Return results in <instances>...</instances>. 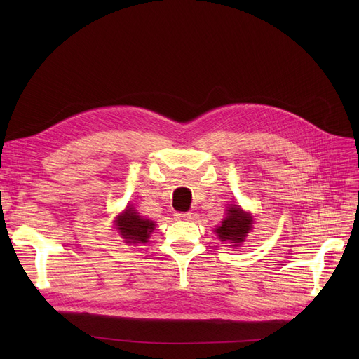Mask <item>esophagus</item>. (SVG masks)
<instances>
[{
    "label": "esophagus",
    "mask_w": 359,
    "mask_h": 359,
    "mask_svg": "<svg viewBox=\"0 0 359 359\" xmlns=\"http://www.w3.org/2000/svg\"><path fill=\"white\" fill-rule=\"evenodd\" d=\"M191 212H176L175 214V218L176 219H179V221H187V219H191Z\"/></svg>",
    "instance_id": "obj_1"
}]
</instances>
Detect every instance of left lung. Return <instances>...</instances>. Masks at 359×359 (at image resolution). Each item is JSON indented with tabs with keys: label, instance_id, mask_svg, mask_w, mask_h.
I'll return each instance as SVG.
<instances>
[{
	"label": "left lung",
	"instance_id": "8db88e82",
	"mask_svg": "<svg viewBox=\"0 0 359 359\" xmlns=\"http://www.w3.org/2000/svg\"><path fill=\"white\" fill-rule=\"evenodd\" d=\"M227 211V217L221 221V225L215 231L222 241H231L237 246L250 231L253 219L249 214L243 212L238 205H233Z\"/></svg>",
	"mask_w": 359,
	"mask_h": 359
}]
</instances>
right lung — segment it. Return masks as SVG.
<instances>
[{
  "label": "right lung",
  "instance_id": "add662e5",
  "mask_svg": "<svg viewBox=\"0 0 359 359\" xmlns=\"http://www.w3.org/2000/svg\"><path fill=\"white\" fill-rule=\"evenodd\" d=\"M118 230L126 243H147L151 231L154 230V222L149 219H144L132 208H128L122 215H119Z\"/></svg>",
  "mask_w": 359,
  "mask_h": 359
}]
</instances>
